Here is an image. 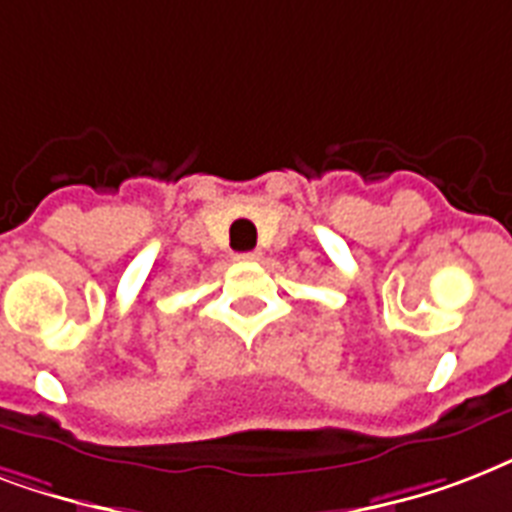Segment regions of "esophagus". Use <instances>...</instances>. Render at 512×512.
<instances>
[{
  "label": "esophagus",
  "mask_w": 512,
  "mask_h": 512,
  "mask_svg": "<svg viewBox=\"0 0 512 512\" xmlns=\"http://www.w3.org/2000/svg\"><path fill=\"white\" fill-rule=\"evenodd\" d=\"M236 260H260V252H239Z\"/></svg>",
  "instance_id": "1"
}]
</instances>
